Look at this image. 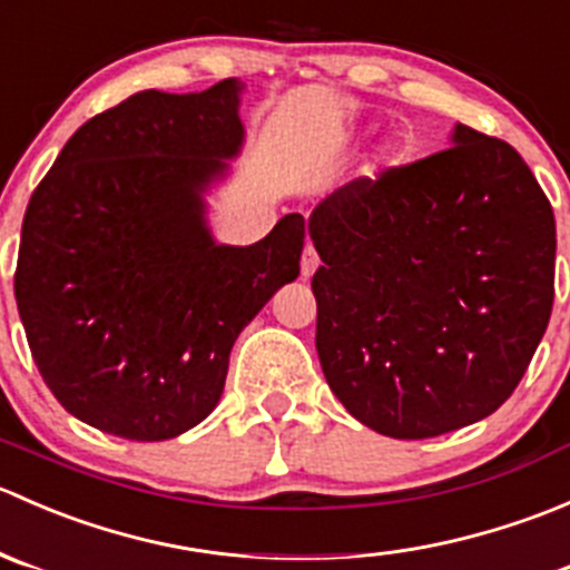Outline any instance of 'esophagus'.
I'll return each mask as SVG.
<instances>
[{
	"instance_id": "1",
	"label": "esophagus",
	"mask_w": 570,
	"mask_h": 570,
	"mask_svg": "<svg viewBox=\"0 0 570 570\" xmlns=\"http://www.w3.org/2000/svg\"><path fill=\"white\" fill-rule=\"evenodd\" d=\"M317 267H320L317 250H314L312 245H306V250H303V258H301V273H303V278H312L314 269H317Z\"/></svg>"
}]
</instances>
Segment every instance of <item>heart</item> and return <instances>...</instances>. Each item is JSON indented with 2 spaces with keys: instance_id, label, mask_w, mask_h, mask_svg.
Wrapping results in <instances>:
<instances>
[{
  "instance_id": "b5f03b06",
  "label": "heart",
  "mask_w": 570,
  "mask_h": 570,
  "mask_svg": "<svg viewBox=\"0 0 570 570\" xmlns=\"http://www.w3.org/2000/svg\"><path fill=\"white\" fill-rule=\"evenodd\" d=\"M394 157H396L394 140H389V137H381V140H375V146L370 148V154H366L364 163H361L358 174H355V184L381 181V176L386 174L389 165L394 163Z\"/></svg>"
}]
</instances>
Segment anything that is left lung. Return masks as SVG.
Listing matches in <instances>:
<instances>
[{"mask_svg": "<svg viewBox=\"0 0 570 570\" xmlns=\"http://www.w3.org/2000/svg\"><path fill=\"white\" fill-rule=\"evenodd\" d=\"M450 146L336 189L308 220L325 381L392 439L491 416L554 301V212L521 154L465 124Z\"/></svg>", "mask_w": 570, "mask_h": 570, "instance_id": "8db88e82", "label": "left lung"}]
</instances>
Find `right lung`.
Returning <instances> with one entry per match:
<instances>
[{
	"mask_svg": "<svg viewBox=\"0 0 570 570\" xmlns=\"http://www.w3.org/2000/svg\"><path fill=\"white\" fill-rule=\"evenodd\" d=\"M245 85L140 90L79 126L32 193L16 303L51 394L129 441H168L220 402L228 355L301 275L306 223L217 243L209 195L243 154Z\"/></svg>",
	"mask_w": 570,
	"mask_h": 570,
	"instance_id": "obj_1",
	"label": "right lung"
}]
</instances>
